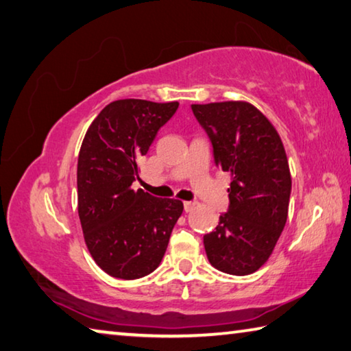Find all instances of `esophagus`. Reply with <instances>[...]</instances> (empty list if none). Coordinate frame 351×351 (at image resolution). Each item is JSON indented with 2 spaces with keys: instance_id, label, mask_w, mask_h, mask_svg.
<instances>
[{
  "instance_id": "esophagus-1",
  "label": "esophagus",
  "mask_w": 351,
  "mask_h": 351,
  "mask_svg": "<svg viewBox=\"0 0 351 351\" xmlns=\"http://www.w3.org/2000/svg\"><path fill=\"white\" fill-rule=\"evenodd\" d=\"M183 208H185L186 213H191L195 208V204H193V202H185V204H183Z\"/></svg>"
}]
</instances>
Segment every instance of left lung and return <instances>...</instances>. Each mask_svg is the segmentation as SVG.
<instances>
[{
	"instance_id": "8db88e82",
	"label": "left lung",
	"mask_w": 351,
	"mask_h": 351,
	"mask_svg": "<svg viewBox=\"0 0 351 351\" xmlns=\"http://www.w3.org/2000/svg\"><path fill=\"white\" fill-rule=\"evenodd\" d=\"M191 108L210 135L214 162L231 174L228 214L204 237L208 261L226 274H251L265 265L287 223L291 174L284 143L248 101Z\"/></svg>"
}]
</instances>
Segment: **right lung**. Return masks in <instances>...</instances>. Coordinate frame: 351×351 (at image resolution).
<instances>
[{"label": "right lung", "mask_w": 351, "mask_h": 351, "mask_svg": "<svg viewBox=\"0 0 351 351\" xmlns=\"http://www.w3.org/2000/svg\"><path fill=\"white\" fill-rule=\"evenodd\" d=\"M177 108V101L117 100L86 131L77 166L78 217L92 259L112 278L134 280L152 273L183 213L180 200L132 188L138 158Z\"/></svg>", "instance_id": "right-lung-1"}]
</instances>
